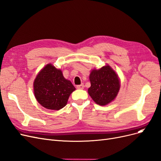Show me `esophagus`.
Segmentation results:
<instances>
[{"instance_id":"1","label":"esophagus","mask_w":161,"mask_h":161,"mask_svg":"<svg viewBox=\"0 0 161 161\" xmlns=\"http://www.w3.org/2000/svg\"><path fill=\"white\" fill-rule=\"evenodd\" d=\"M77 89H78V90H82V89H84V86L83 85V84H81V85H78V86H77Z\"/></svg>"}]
</instances>
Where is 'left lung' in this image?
<instances>
[{
  "instance_id": "left-lung-1",
  "label": "left lung",
  "mask_w": 161,
  "mask_h": 161,
  "mask_svg": "<svg viewBox=\"0 0 161 161\" xmlns=\"http://www.w3.org/2000/svg\"><path fill=\"white\" fill-rule=\"evenodd\" d=\"M90 80L91 86L88 94L97 104L105 106L115 99L120 90V80L110 66L92 70Z\"/></svg>"
}]
</instances>
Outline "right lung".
I'll use <instances>...</instances> for the list:
<instances>
[{
	"mask_svg": "<svg viewBox=\"0 0 161 161\" xmlns=\"http://www.w3.org/2000/svg\"><path fill=\"white\" fill-rule=\"evenodd\" d=\"M34 94L37 102L49 110H59L66 104L75 88L65 79L60 69L47 64L40 71L34 81Z\"/></svg>",
	"mask_w": 161,
	"mask_h": 161,
	"instance_id": "add662e5",
	"label": "right lung"
}]
</instances>
